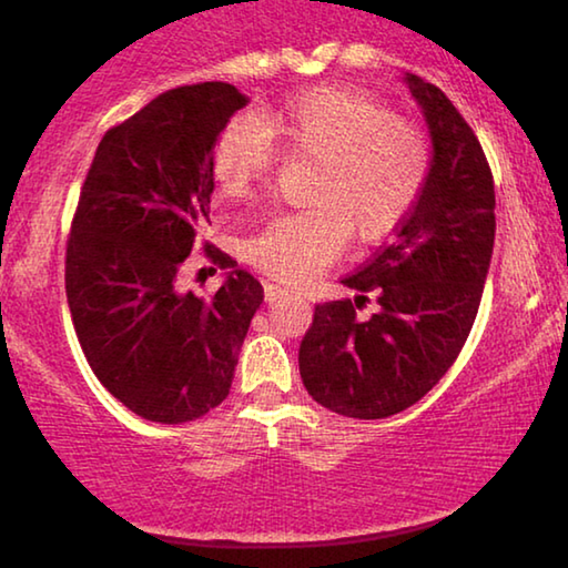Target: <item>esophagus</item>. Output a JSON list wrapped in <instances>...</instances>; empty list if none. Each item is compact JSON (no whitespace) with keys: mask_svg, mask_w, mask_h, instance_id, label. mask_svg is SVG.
Instances as JSON below:
<instances>
[{"mask_svg":"<svg viewBox=\"0 0 568 568\" xmlns=\"http://www.w3.org/2000/svg\"><path fill=\"white\" fill-rule=\"evenodd\" d=\"M281 297H287V291L281 285H265V303H275Z\"/></svg>","mask_w":568,"mask_h":568,"instance_id":"1","label":"esophagus"}]
</instances>
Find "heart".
Segmentation results:
<instances>
[{"label":"heart","mask_w":568,"mask_h":568,"mask_svg":"<svg viewBox=\"0 0 568 568\" xmlns=\"http://www.w3.org/2000/svg\"><path fill=\"white\" fill-rule=\"evenodd\" d=\"M275 142L287 158L318 165L307 203L315 213L277 215L245 243V257L287 285L331 265L348 233L386 243L420 203L434 148L418 124L358 88H311L281 108L235 118L213 150V180L227 200H247L273 170Z\"/></svg>","instance_id":"heart-1"}]
</instances>
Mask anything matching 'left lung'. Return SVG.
<instances>
[{"label": "left lung", "instance_id": "left-lung-1", "mask_svg": "<svg viewBox=\"0 0 568 568\" xmlns=\"http://www.w3.org/2000/svg\"><path fill=\"white\" fill-rule=\"evenodd\" d=\"M403 82L434 145L428 187L390 243L343 277L358 295L315 305L297 353L313 400L363 420L406 410L446 376L476 321L496 235L494 175L474 130L436 84L410 72ZM368 294L379 313L361 322Z\"/></svg>", "mask_w": 568, "mask_h": 568}]
</instances>
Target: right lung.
I'll return each mask as SVG.
<instances>
[{
    "mask_svg": "<svg viewBox=\"0 0 568 568\" xmlns=\"http://www.w3.org/2000/svg\"><path fill=\"white\" fill-rule=\"evenodd\" d=\"M247 104L227 82L162 92L104 132L67 240L64 287L90 368L114 398L155 423H185L233 386L263 285L205 247L225 283L205 301L178 273L210 223L213 150Z\"/></svg>",
    "mask_w": 568,
    "mask_h": 568,
    "instance_id": "add662e5",
    "label": "right lung"
}]
</instances>
